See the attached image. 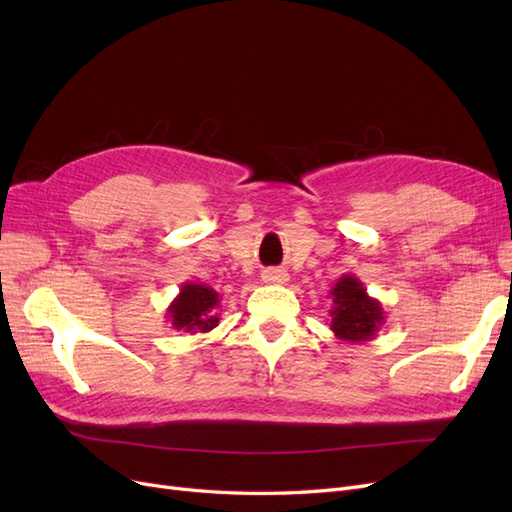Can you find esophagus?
<instances>
[{"mask_svg": "<svg viewBox=\"0 0 512 512\" xmlns=\"http://www.w3.org/2000/svg\"><path fill=\"white\" fill-rule=\"evenodd\" d=\"M262 280H265L267 284H286L288 282V273L284 269L271 267V269L262 271Z\"/></svg>", "mask_w": 512, "mask_h": 512, "instance_id": "34e87169", "label": "esophagus"}]
</instances>
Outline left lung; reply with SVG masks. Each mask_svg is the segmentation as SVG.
Returning a JSON list of instances; mask_svg holds the SVG:
<instances>
[{"mask_svg": "<svg viewBox=\"0 0 512 512\" xmlns=\"http://www.w3.org/2000/svg\"><path fill=\"white\" fill-rule=\"evenodd\" d=\"M331 329L346 342H367L382 324V307L367 297L363 284L346 275L335 284Z\"/></svg>", "mask_w": 512, "mask_h": 512, "instance_id": "obj_1", "label": "left lung"}]
</instances>
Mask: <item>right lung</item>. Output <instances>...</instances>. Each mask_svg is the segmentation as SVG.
Instances as JSON below:
<instances>
[{
	"instance_id": "obj_1",
	"label": "right lung",
	"mask_w": 512,
	"mask_h": 512,
	"mask_svg": "<svg viewBox=\"0 0 512 512\" xmlns=\"http://www.w3.org/2000/svg\"><path fill=\"white\" fill-rule=\"evenodd\" d=\"M215 305H218V292L209 286L188 284L181 288L177 301L170 305L168 314L173 318V327L192 331V333H207L213 327H218V316H215Z\"/></svg>"
}]
</instances>
